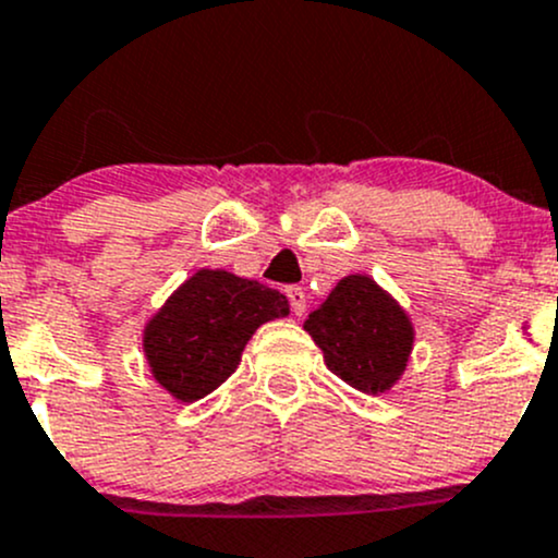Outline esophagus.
<instances>
[{"mask_svg":"<svg viewBox=\"0 0 558 558\" xmlns=\"http://www.w3.org/2000/svg\"><path fill=\"white\" fill-rule=\"evenodd\" d=\"M287 298H290L292 314L301 317V314L306 312V292H303V287H287Z\"/></svg>","mask_w":558,"mask_h":558,"instance_id":"1","label":"esophagus"}]
</instances>
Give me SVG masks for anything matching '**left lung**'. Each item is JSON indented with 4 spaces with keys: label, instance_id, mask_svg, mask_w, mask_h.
Returning <instances> with one entry per match:
<instances>
[{
    "label": "left lung",
    "instance_id": "left-lung-1",
    "mask_svg": "<svg viewBox=\"0 0 558 558\" xmlns=\"http://www.w3.org/2000/svg\"><path fill=\"white\" fill-rule=\"evenodd\" d=\"M303 330L322 349L327 371L365 395L389 392L400 381L416 338L405 308L367 274L338 279Z\"/></svg>",
    "mask_w": 558,
    "mask_h": 558
}]
</instances>
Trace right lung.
Wrapping results in <instances>:
<instances>
[{"mask_svg": "<svg viewBox=\"0 0 558 558\" xmlns=\"http://www.w3.org/2000/svg\"><path fill=\"white\" fill-rule=\"evenodd\" d=\"M290 314L281 292L222 268H201L145 322L142 349L160 389L195 403L236 373L260 325Z\"/></svg>", "mask_w": 558, "mask_h": 558, "instance_id": "obj_1", "label": "right lung"}]
</instances>
